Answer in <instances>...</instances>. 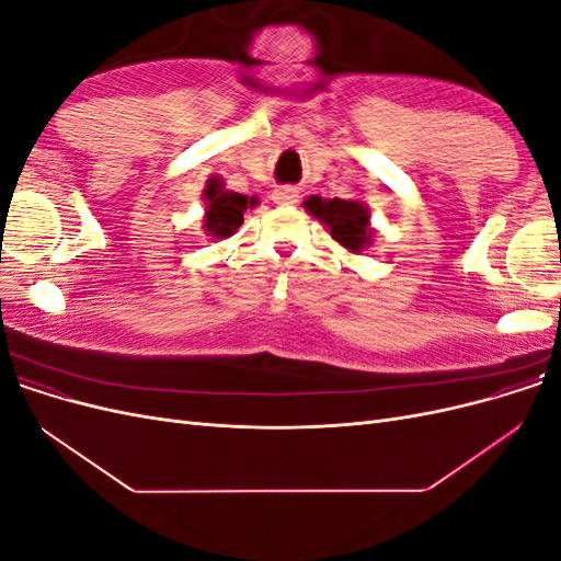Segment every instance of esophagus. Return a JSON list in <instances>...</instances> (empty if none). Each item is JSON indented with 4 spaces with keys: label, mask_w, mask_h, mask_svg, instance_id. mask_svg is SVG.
<instances>
[{
    "label": "esophagus",
    "mask_w": 561,
    "mask_h": 561,
    "mask_svg": "<svg viewBox=\"0 0 561 561\" xmlns=\"http://www.w3.org/2000/svg\"><path fill=\"white\" fill-rule=\"evenodd\" d=\"M274 201L278 203V206H295V203L299 201V190L293 184L278 186V190L274 192Z\"/></svg>",
    "instance_id": "34e87169"
}]
</instances>
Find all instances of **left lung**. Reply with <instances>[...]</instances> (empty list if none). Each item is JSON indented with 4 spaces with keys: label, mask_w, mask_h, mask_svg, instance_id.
I'll return each mask as SVG.
<instances>
[{
    "label": "left lung",
    "mask_w": 561,
    "mask_h": 561,
    "mask_svg": "<svg viewBox=\"0 0 561 561\" xmlns=\"http://www.w3.org/2000/svg\"><path fill=\"white\" fill-rule=\"evenodd\" d=\"M313 217H318L332 233L336 243H342L351 252H360L371 241L369 229V210L360 201H344V198H320L311 196L304 201Z\"/></svg>",
    "instance_id": "8db88e82"
}]
</instances>
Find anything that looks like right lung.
<instances>
[{
    "instance_id": "obj_1",
    "label": "right lung",
    "mask_w": 561,
    "mask_h": 561,
    "mask_svg": "<svg viewBox=\"0 0 561 561\" xmlns=\"http://www.w3.org/2000/svg\"><path fill=\"white\" fill-rule=\"evenodd\" d=\"M206 219H203V229L213 239H229L233 231L243 225V213L252 208L257 198H248L243 194L227 192L222 180H208L206 192Z\"/></svg>"
}]
</instances>
